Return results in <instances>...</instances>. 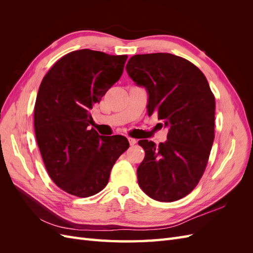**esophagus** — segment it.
<instances>
[{"mask_svg": "<svg viewBox=\"0 0 253 253\" xmlns=\"http://www.w3.org/2000/svg\"><path fill=\"white\" fill-rule=\"evenodd\" d=\"M128 142H129V144H131V145H134V144L137 143V140L135 138H128Z\"/></svg>", "mask_w": 253, "mask_h": 253, "instance_id": "1", "label": "esophagus"}]
</instances>
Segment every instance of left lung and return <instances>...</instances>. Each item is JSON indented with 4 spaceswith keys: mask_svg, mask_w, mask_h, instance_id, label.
I'll use <instances>...</instances> for the list:
<instances>
[{
    "mask_svg": "<svg viewBox=\"0 0 253 253\" xmlns=\"http://www.w3.org/2000/svg\"><path fill=\"white\" fill-rule=\"evenodd\" d=\"M127 75L149 96L148 114H158L169 128L166 142L139 140L145 152L137 169L138 185L158 202L188 195L202 178L214 140L215 98L205 75L181 57L168 52L136 55Z\"/></svg>",
    "mask_w": 253,
    "mask_h": 253,
    "instance_id": "left-lung-1",
    "label": "left lung"
}]
</instances>
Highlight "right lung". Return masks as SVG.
I'll return each mask as SVG.
<instances>
[{"label":"right lung","mask_w":253,"mask_h":253,"mask_svg":"<svg viewBox=\"0 0 253 253\" xmlns=\"http://www.w3.org/2000/svg\"><path fill=\"white\" fill-rule=\"evenodd\" d=\"M126 59L75 50L59 59L41 82L34 113L38 147L52 181L72 195L100 192L128 148L125 136H100L88 127L91 110L120 79Z\"/></svg>","instance_id":"1"}]
</instances>
